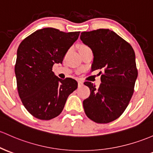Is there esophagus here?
Here are the masks:
<instances>
[{"mask_svg":"<svg viewBox=\"0 0 153 153\" xmlns=\"http://www.w3.org/2000/svg\"><path fill=\"white\" fill-rule=\"evenodd\" d=\"M83 85V81H81V80H78V85Z\"/></svg>","mask_w":153,"mask_h":153,"instance_id":"obj_1","label":"esophagus"}]
</instances>
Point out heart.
Returning a JSON list of instances; mask_svg holds the SVG:
<instances>
[{"label": "heart", "instance_id": "b5f03b06", "mask_svg": "<svg viewBox=\"0 0 153 153\" xmlns=\"http://www.w3.org/2000/svg\"><path fill=\"white\" fill-rule=\"evenodd\" d=\"M85 46H85V45H81V46H80V48H83V47H85Z\"/></svg>", "mask_w": 153, "mask_h": 153}]
</instances>
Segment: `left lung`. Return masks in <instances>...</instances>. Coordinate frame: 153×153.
<instances>
[{
	"instance_id": "obj_1",
	"label": "left lung",
	"mask_w": 153,
	"mask_h": 153,
	"mask_svg": "<svg viewBox=\"0 0 153 153\" xmlns=\"http://www.w3.org/2000/svg\"><path fill=\"white\" fill-rule=\"evenodd\" d=\"M80 40L94 53L91 70H102L99 88L86 81L90 95L83 100L85 115L97 123L118 118L128 107L134 94L138 71L132 46L108 29L83 32Z\"/></svg>"
}]
</instances>
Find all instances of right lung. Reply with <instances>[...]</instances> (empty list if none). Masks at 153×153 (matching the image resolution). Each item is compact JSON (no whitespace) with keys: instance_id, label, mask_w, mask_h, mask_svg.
Instances as JSON below:
<instances>
[{"instance_id":"right-lung-1","label":"right lung","mask_w":153,"mask_h":153,"mask_svg":"<svg viewBox=\"0 0 153 153\" xmlns=\"http://www.w3.org/2000/svg\"><path fill=\"white\" fill-rule=\"evenodd\" d=\"M80 32L64 33L46 27L25 38L17 49L15 64L18 94L25 108L40 120H51L63 110L68 96L78 88L71 78L60 79L52 71L62 63Z\"/></svg>"}]
</instances>
